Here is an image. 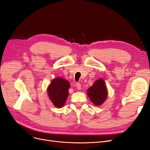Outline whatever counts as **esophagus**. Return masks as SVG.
<instances>
[{"instance_id":"esophagus-1","label":"esophagus","mask_w":150,"mask_h":150,"mask_svg":"<svg viewBox=\"0 0 150 150\" xmlns=\"http://www.w3.org/2000/svg\"><path fill=\"white\" fill-rule=\"evenodd\" d=\"M76 86L78 90H80L81 89V84L79 83H77L76 84Z\"/></svg>"}]
</instances>
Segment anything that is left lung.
<instances>
[{"instance_id": "8db88e82", "label": "left lung", "mask_w": 150, "mask_h": 150, "mask_svg": "<svg viewBox=\"0 0 150 150\" xmlns=\"http://www.w3.org/2000/svg\"><path fill=\"white\" fill-rule=\"evenodd\" d=\"M88 96L91 101L96 106H100L106 99L108 91L103 79L96 81L93 86L88 89Z\"/></svg>"}]
</instances>
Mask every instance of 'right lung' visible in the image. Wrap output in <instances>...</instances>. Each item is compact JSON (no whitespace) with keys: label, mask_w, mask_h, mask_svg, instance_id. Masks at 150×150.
<instances>
[{"label":"right lung","mask_w":150,"mask_h":150,"mask_svg":"<svg viewBox=\"0 0 150 150\" xmlns=\"http://www.w3.org/2000/svg\"><path fill=\"white\" fill-rule=\"evenodd\" d=\"M70 84L62 78L54 79L47 89L48 96L54 105L60 108L64 105L68 96Z\"/></svg>","instance_id":"obj_1"}]
</instances>
